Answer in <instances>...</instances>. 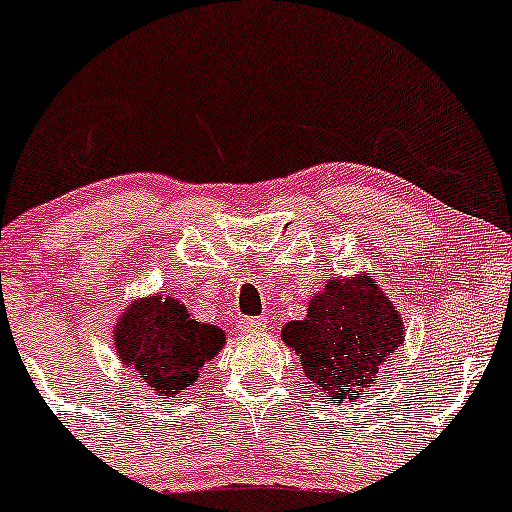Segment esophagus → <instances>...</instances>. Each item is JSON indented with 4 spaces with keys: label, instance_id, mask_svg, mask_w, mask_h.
<instances>
[{
    "label": "esophagus",
    "instance_id": "obj_1",
    "mask_svg": "<svg viewBox=\"0 0 512 512\" xmlns=\"http://www.w3.org/2000/svg\"><path fill=\"white\" fill-rule=\"evenodd\" d=\"M267 327V317H240L238 320V330L240 332H260Z\"/></svg>",
    "mask_w": 512,
    "mask_h": 512
}]
</instances>
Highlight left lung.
Wrapping results in <instances>:
<instances>
[{
	"mask_svg": "<svg viewBox=\"0 0 512 512\" xmlns=\"http://www.w3.org/2000/svg\"><path fill=\"white\" fill-rule=\"evenodd\" d=\"M281 339L301 356L305 380L327 402L358 399L378 378V368L404 342L402 315L370 276L327 281L310 298L308 315L289 322Z\"/></svg>",
	"mask_w": 512,
	"mask_h": 512,
	"instance_id": "obj_1",
	"label": "left lung"
}]
</instances>
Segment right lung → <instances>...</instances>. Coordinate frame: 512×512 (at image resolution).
Listing matches in <instances>:
<instances>
[{"mask_svg":"<svg viewBox=\"0 0 512 512\" xmlns=\"http://www.w3.org/2000/svg\"><path fill=\"white\" fill-rule=\"evenodd\" d=\"M223 344V330L192 320L185 303L163 293L134 301L115 325L117 356L166 402L197 383Z\"/></svg>","mask_w":512,"mask_h":512,"instance_id":"obj_1","label":"right lung"}]
</instances>
